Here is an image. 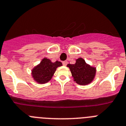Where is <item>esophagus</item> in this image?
<instances>
[{
  "instance_id": "esophagus-1",
  "label": "esophagus",
  "mask_w": 126,
  "mask_h": 126,
  "mask_svg": "<svg viewBox=\"0 0 126 126\" xmlns=\"http://www.w3.org/2000/svg\"><path fill=\"white\" fill-rule=\"evenodd\" d=\"M67 63H68V62L66 61H63V65H64V66H66V65H67Z\"/></svg>"
}]
</instances>
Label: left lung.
<instances>
[{"label": "left lung", "instance_id": "1", "mask_svg": "<svg viewBox=\"0 0 126 126\" xmlns=\"http://www.w3.org/2000/svg\"><path fill=\"white\" fill-rule=\"evenodd\" d=\"M74 81L80 85H86L92 82L95 76L96 68L87 64L83 58L76 60L75 64H68Z\"/></svg>", "mask_w": 126, "mask_h": 126}]
</instances>
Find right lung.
<instances>
[{
  "mask_svg": "<svg viewBox=\"0 0 126 126\" xmlns=\"http://www.w3.org/2000/svg\"><path fill=\"white\" fill-rule=\"evenodd\" d=\"M62 66L60 61L52 62L49 59L43 58L40 64L32 70V76L34 80L40 83L44 84L50 81L58 66Z\"/></svg>",
  "mask_w": 126,
  "mask_h": 126,
  "instance_id": "obj_1",
  "label": "right lung"
}]
</instances>
